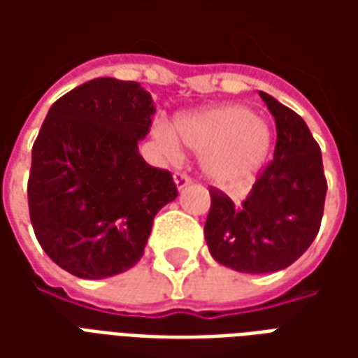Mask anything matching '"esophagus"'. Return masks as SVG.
I'll use <instances>...</instances> for the list:
<instances>
[{"label":"esophagus","mask_w":358,"mask_h":358,"mask_svg":"<svg viewBox=\"0 0 358 358\" xmlns=\"http://www.w3.org/2000/svg\"><path fill=\"white\" fill-rule=\"evenodd\" d=\"M174 182H176V186H178V189H184L186 186H189V182H192V178L187 176L186 172H174Z\"/></svg>","instance_id":"34e87169"}]
</instances>
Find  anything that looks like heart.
Segmentation results:
<instances>
[{
  "label": "heart",
  "mask_w": 358,
  "mask_h": 358,
  "mask_svg": "<svg viewBox=\"0 0 358 358\" xmlns=\"http://www.w3.org/2000/svg\"><path fill=\"white\" fill-rule=\"evenodd\" d=\"M176 134L186 148L205 153V171L222 184L248 178L263 166L272 148L268 124L243 105H220L180 118ZM157 138L169 155H180L171 130L159 128Z\"/></svg>",
  "instance_id": "b5f03b06"
}]
</instances>
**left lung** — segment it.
<instances>
[{
	"instance_id": "left-lung-1",
	"label": "left lung",
	"mask_w": 358,
	"mask_h": 358,
	"mask_svg": "<svg viewBox=\"0 0 358 358\" xmlns=\"http://www.w3.org/2000/svg\"><path fill=\"white\" fill-rule=\"evenodd\" d=\"M259 94L276 120L274 159L259 171L241 205L210 187L205 220L213 259L248 274L287 268L310 248L328 189L320 145L305 120L272 95Z\"/></svg>"
}]
</instances>
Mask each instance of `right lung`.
<instances>
[{
    "label": "right lung",
    "instance_id": "obj_1",
    "mask_svg": "<svg viewBox=\"0 0 358 358\" xmlns=\"http://www.w3.org/2000/svg\"><path fill=\"white\" fill-rule=\"evenodd\" d=\"M155 113L138 82L95 78L51 105L32 145L30 222L51 261L101 280L143 255L153 218L178 189L138 143Z\"/></svg>",
    "mask_w": 358,
    "mask_h": 358
}]
</instances>
